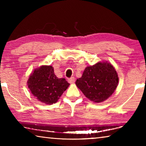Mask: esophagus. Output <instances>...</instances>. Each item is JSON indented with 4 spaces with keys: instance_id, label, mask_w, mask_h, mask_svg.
Instances as JSON below:
<instances>
[{
    "instance_id": "obj_1",
    "label": "esophagus",
    "mask_w": 146,
    "mask_h": 146,
    "mask_svg": "<svg viewBox=\"0 0 146 146\" xmlns=\"http://www.w3.org/2000/svg\"><path fill=\"white\" fill-rule=\"evenodd\" d=\"M75 77H73V76H71V78H68V82L70 84H73L74 82H75Z\"/></svg>"
}]
</instances>
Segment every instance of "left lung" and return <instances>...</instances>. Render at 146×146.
I'll return each instance as SVG.
<instances>
[{
  "label": "left lung",
  "instance_id": "left-lung-1",
  "mask_svg": "<svg viewBox=\"0 0 146 146\" xmlns=\"http://www.w3.org/2000/svg\"><path fill=\"white\" fill-rule=\"evenodd\" d=\"M118 77L111 64L98 62L84 71L76 85L84 95L91 101L101 102L110 97L117 88Z\"/></svg>",
  "mask_w": 146,
  "mask_h": 146
}]
</instances>
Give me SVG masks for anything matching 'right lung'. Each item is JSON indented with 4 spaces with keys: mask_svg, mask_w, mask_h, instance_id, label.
Returning <instances> with one entry per match:
<instances>
[{
    "mask_svg": "<svg viewBox=\"0 0 146 146\" xmlns=\"http://www.w3.org/2000/svg\"><path fill=\"white\" fill-rule=\"evenodd\" d=\"M28 85L31 93L40 102L53 104L57 102L69 84L65 78H58L51 66L36 69L29 76Z\"/></svg>",
    "mask_w": 146,
    "mask_h": 146,
    "instance_id": "right-lung-1",
    "label": "right lung"
}]
</instances>
